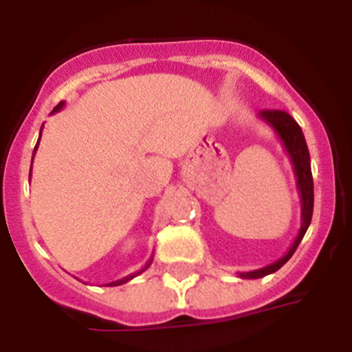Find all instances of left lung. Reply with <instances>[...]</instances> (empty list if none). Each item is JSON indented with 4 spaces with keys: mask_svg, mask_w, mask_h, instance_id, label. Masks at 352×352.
I'll list each match as a JSON object with an SVG mask.
<instances>
[{
    "mask_svg": "<svg viewBox=\"0 0 352 352\" xmlns=\"http://www.w3.org/2000/svg\"><path fill=\"white\" fill-rule=\"evenodd\" d=\"M258 119L264 120L265 124L272 127L278 138L281 140L283 146H285L287 156H289L291 163H293V172L296 177V189L300 192L301 201V226L298 232L296 239L291 243L289 250L278 258L272 264L265 265V267L255 269V271L239 272V278L242 279H258L264 276L272 274V272L279 271L283 265L286 264L294 254L301 240H303L305 233H307L308 226H310L311 214H314V179H311V166H310V153H308L307 141H305L303 131L298 126L296 120L283 110H262L258 112Z\"/></svg>",
    "mask_w": 352,
    "mask_h": 352,
    "instance_id": "8db88e82",
    "label": "left lung"
}]
</instances>
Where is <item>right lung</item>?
<instances>
[{"mask_svg":"<svg viewBox=\"0 0 352 352\" xmlns=\"http://www.w3.org/2000/svg\"><path fill=\"white\" fill-rule=\"evenodd\" d=\"M63 107H65V102H61V104H59V105H56L54 110H52L51 113H56V112H59V110H61ZM42 127H44V126H42ZM42 127H41V136H42ZM41 136H38V141H41ZM38 141H37V144H35V148H34V156H35V151H37V148H38ZM32 162H34V158H32ZM30 175H32V166H30ZM30 175H28V179H30ZM151 262H153V254H151V257L148 258V262H146V264L143 265V267L140 269V271H138V272H133V274L126 276V278L119 279V281H112V283H107V285H105V286H120V285H124V283L131 281V279H134V278H136V276H140L141 272H144V271H146V269L150 267V265H151Z\"/></svg>","mask_w":352,"mask_h":352,"instance_id":"1","label":"right lung"}]
</instances>
